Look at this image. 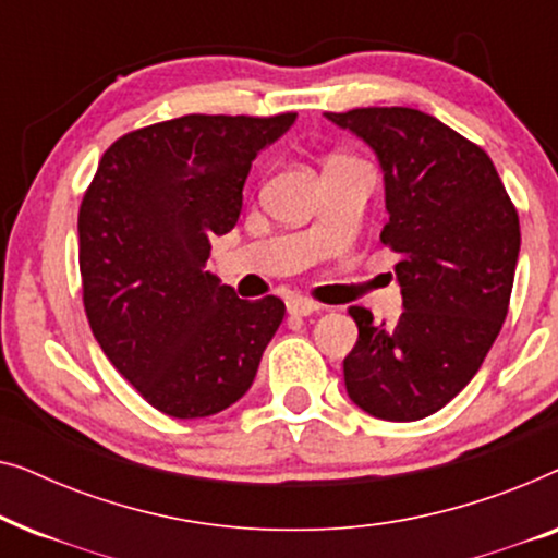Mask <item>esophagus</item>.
I'll use <instances>...</instances> for the list:
<instances>
[{
	"label": "esophagus",
	"instance_id": "esophagus-1",
	"mask_svg": "<svg viewBox=\"0 0 558 558\" xmlns=\"http://www.w3.org/2000/svg\"><path fill=\"white\" fill-rule=\"evenodd\" d=\"M317 310H319V304L307 300V296H292V300L287 302V312H289V315H294V317H307Z\"/></svg>",
	"mask_w": 558,
	"mask_h": 558
}]
</instances>
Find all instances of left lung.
<instances>
[{
    "label": "left lung",
    "instance_id": "left-lung-1",
    "mask_svg": "<svg viewBox=\"0 0 558 558\" xmlns=\"http://www.w3.org/2000/svg\"><path fill=\"white\" fill-rule=\"evenodd\" d=\"M325 117L371 144L384 167L380 241L399 256L403 296L393 327L348 310L357 325L342 361L348 396L376 418L416 422L470 384L506 323L518 210L485 149L429 113L368 106Z\"/></svg>",
    "mask_w": 558,
    "mask_h": 558
}]
</instances>
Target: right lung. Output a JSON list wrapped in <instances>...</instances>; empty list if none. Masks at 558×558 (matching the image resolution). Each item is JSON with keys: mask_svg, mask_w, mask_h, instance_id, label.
Masks as SVG:
<instances>
[{"mask_svg": "<svg viewBox=\"0 0 558 558\" xmlns=\"http://www.w3.org/2000/svg\"><path fill=\"white\" fill-rule=\"evenodd\" d=\"M296 113H187L119 136L78 210L83 307L113 368L174 418L223 411L254 384L284 319L279 296L239 300L205 271L235 226L258 151Z\"/></svg>", "mask_w": 558, "mask_h": 558, "instance_id": "1", "label": "right lung"}]
</instances>
